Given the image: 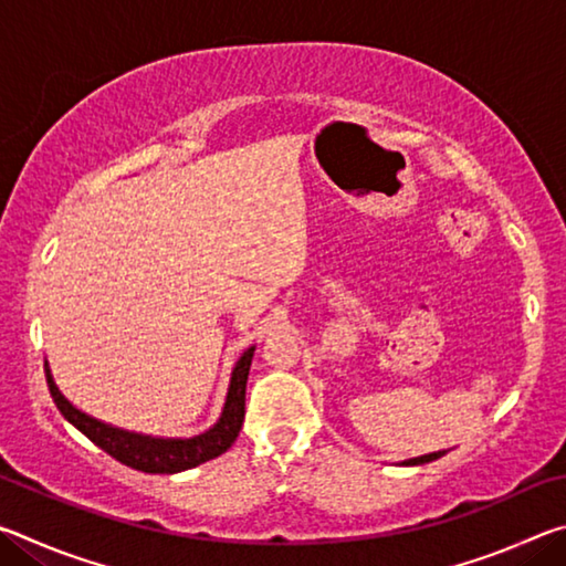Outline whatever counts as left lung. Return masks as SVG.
I'll return each mask as SVG.
<instances>
[{"label":"left lung","instance_id":"left-lung-1","mask_svg":"<svg viewBox=\"0 0 566 566\" xmlns=\"http://www.w3.org/2000/svg\"><path fill=\"white\" fill-rule=\"evenodd\" d=\"M442 454H447L444 449H442V452H432V454H421V457H415V459H405V462H401V464H405V467L427 464V462H434V459H439V457H442Z\"/></svg>","mask_w":566,"mask_h":566}]
</instances>
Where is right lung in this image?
Wrapping results in <instances>:
<instances>
[{
    "label": "right lung",
    "instance_id": "obj_1",
    "mask_svg": "<svg viewBox=\"0 0 566 566\" xmlns=\"http://www.w3.org/2000/svg\"><path fill=\"white\" fill-rule=\"evenodd\" d=\"M254 347L244 349L242 357L237 359L232 369V379H229L227 399L222 407V415H219L217 424H212L207 432L197 437H151V434H139L129 432V429H119L107 421L94 419L84 415L82 409H76L70 399H66L60 387L54 385L50 364L44 361L46 369V385H50L52 399L56 409L62 411V417L74 424L80 432L92 439L94 444L104 449L109 457L117 459V462L127 464L137 472L147 474H177L185 472V469L199 467L224 454L229 447L234 444L239 437V429H242L244 421V395H247V377L249 367H252Z\"/></svg>",
    "mask_w": 566,
    "mask_h": 566
}]
</instances>
